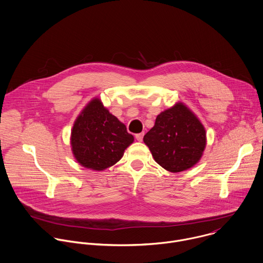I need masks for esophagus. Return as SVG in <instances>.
Masks as SVG:
<instances>
[{"mask_svg":"<svg viewBox=\"0 0 263 263\" xmlns=\"http://www.w3.org/2000/svg\"><path fill=\"white\" fill-rule=\"evenodd\" d=\"M143 137H144V134H143V133L136 135V139H137L139 142H141V141L143 140Z\"/></svg>","mask_w":263,"mask_h":263,"instance_id":"obj_1","label":"esophagus"}]
</instances>
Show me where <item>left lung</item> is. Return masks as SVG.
Returning <instances> with one entry per match:
<instances>
[{
    "label": "left lung",
    "instance_id": "1",
    "mask_svg": "<svg viewBox=\"0 0 263 263\" xmlns=\"http://www.w3.org/2000/svg\"><path fill=\"white\" fill-rule=\"evenodd\" d=\"M154 160L172 173L192 167L202 156L205 129L183 103L157 115L154 126L144 136Z\"/></svg>",
    "mask_w": 263,
    "mask_h": 263
}]
</instances>
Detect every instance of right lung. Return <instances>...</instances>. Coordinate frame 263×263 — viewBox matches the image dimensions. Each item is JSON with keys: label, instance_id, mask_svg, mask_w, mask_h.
Listing matches in <instances>:
<instances>
[{"label": "right lung", "instance_id": "obj_1", "mask_svg": "<svg viewBox=\"0 0 263 263\" xmlns=\"http://www.w3.org/2000/svg\"><path fill=\"white\" fill-rule=\"evenodd\" d=\"M134 142L133 135L100 99L91 100L74 122L71 133L72 152L84 167L104 171L123 156Z\"/></svg>", "mask_w": 263, "mask_h": 263}]
</instances>
